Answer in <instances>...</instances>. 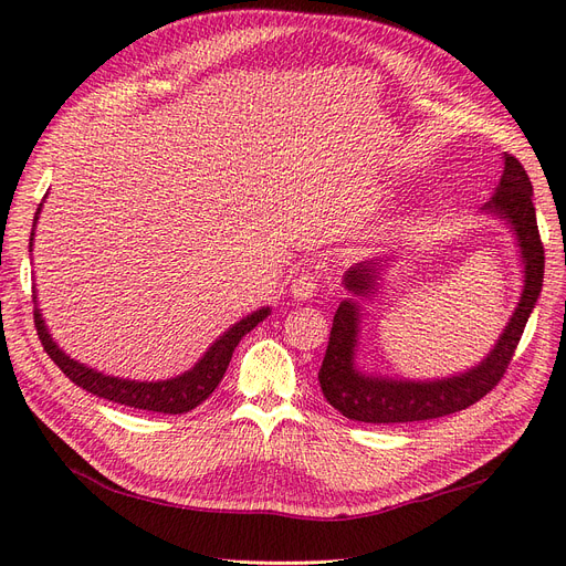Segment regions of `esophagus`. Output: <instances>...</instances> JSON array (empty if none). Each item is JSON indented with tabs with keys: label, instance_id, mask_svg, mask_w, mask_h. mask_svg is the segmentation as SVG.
<instances>
[{
	"label": "esophagus",
	"instance_id": "obj_1",
	"mask_svg": "<svg viewBox=\"0 0 566 566\" xmlns=\"http://www.w3.org/2000/svg\"><path fill=\"white\" fill-rule=\"evenodd\" d=\"M315 291H317V277L312 275V272H301V275L291 280L289 294L296 301H310L312 296H315Z\"/></svg>",
	"mask_w": 566,
	"mask_h": 566
}]
</instances>
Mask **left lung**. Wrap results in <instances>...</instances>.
<instances>
[{
  "mask_svg": "<svg viewBox=\"0 0 566 566\" xmlns=\"http://www.w3.org/2000/svg\"><path fill=\"white\" fill-rule=\"evenodd\" d=\"M534 188L517 158L504 154V172L492 200L480 207V214L504 223L515 238L522 265V291L513 315L496 343L475 366L446 378H399L373 373L359 366V347L366 310L364 301L382 298L391 259H370L352 265L343 275L349 298L340 301L333 317L326 357L319 368V385L326 401L347 420L368 424H396L436 420L459 412L483 399L504 378L506 366L527 326L543 286V244L538 238Z\"/></svg>",
  "mask_w": 566,
  "mask_h": 566,
  "instance_id": "left-lung-1",
  "label": "left lung"
}]
</instances>
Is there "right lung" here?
<instances>
[{
  "mask_svg": "<svg viewBox=\"0 0 566 566\" xmlns=\"http://www.w3.org/2000/svg\"><path fill=\"white\" fill-rule=\"evenodd\" d=\"M41 207H44V202L36 207V214L32 221L30 251L34 247V228H36V221L41 214ZM32 294H34V326L39 333V340H41V345H44L49 357L55 361V366L65 373L74 385L99 396V399L139 408V410L167 412V415H181V412H188L196 406H200L207 396L219 387L238 343L272 312L270 305H263L254 312H249L247 317H242L233 326H228L221 336L207 347V352L191 368L175 375V378L130 380V378H116V375H107L97 368H91L86 364L72 359L70 354L53 340V333L49 331L46 319H44V315H41L39 303H36V289L32 291Z\"/></svg>",
  "mask_w": 566,
  "mask_h": 566,
  "instance_id": "1",
  "label": "right lung"
}]
</instances>
